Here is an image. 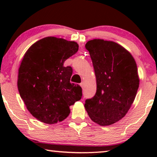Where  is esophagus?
I'll return each instance as SVG.
<instances>
[{
  "instance_id": "obj_1",
  "label": "esophagus",
  "mask_w": 157,
  "mask_h": 157,
  "mask_svg": "<svg viewBox=\"0 0 157 157\" xmlns=\"http://www.w3.org/2000/svg\"><path fill=\"white\" fill-rule=\"evenodd\" d=\"M80 86H82V88H83V87H84V83H83V82H82V83H80Z\"/></svg>"
}]
</instances>
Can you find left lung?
<instances>
[{"mask_svg": "<svg viewBox=\"0 0 157 157\" xmlns=\"http://www.w3.org/2000/svg\"><path fill=\"white\" fill-rule=\"evenodd\" d=\"M96 77L97 90L84 107L90 118L101 126L121 120L131 107L139 86L136 62L116 42L93 39L85 45Z\"/></svg>", "mask_w": 157, "mask_h": 157, "instance_id": "8db88e82", "label": "left lung"}]
</instances>
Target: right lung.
<instances>
[{
  "label": "right lung",
  "instance_id": "add662e5",
  "mask_svg": "<svg viewBox=\"0 0 157 157\" xmlns=\"http://www.w3.org/2000/svg\"><path fill=\"white\" fill-rule=\"evenodd\" d=\"M75 41L48 36L29 48L18 68V89L28 110L37 120L55 124L67 118L69 107L82 96L71 84L73 69L63 62L78 52Z\"/></svg>",
  "mask_w": 157,
  "mask_h": 157
}]
</instances>
